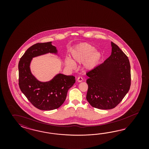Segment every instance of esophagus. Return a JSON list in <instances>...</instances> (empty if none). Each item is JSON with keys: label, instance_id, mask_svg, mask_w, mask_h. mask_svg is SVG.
Instances as JSON below:
<instances>
[{"label": "esophagus", "instance_id": "obj_1", "mask_svg": "<svg viewBox=\"0 0 149 149\" xmlns=\"http://www.w3.org/2000/svg\"><path fill=\"white\" fill-rule=\"evenodd\" d=\"M83 80V79H82V77H77V81H78L79 82H81Z\"/></svg>", "mask_w": 149, "mask_h": 149}]
</instances>
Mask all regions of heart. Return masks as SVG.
<instances>
[{
	"mask_svg": "<svg viewBox=\"0 0 149 149\" xmlns=\"http://www.w3.org/2000/svg\"><path fill=\"white\" fill-rule=\"evenodd\" d=\"M72 60L70 57L65 59V64L70 69L76 68L75 63H83V68L86 70L95 69L102 58L101 53L95 50V47L87 43L77 45L71 51Z\"/></svg>",
	"mask_w": 149,
	"mask_h": 149,
	"instance_id": "1",
	"label": "heart"
}]
</instances>
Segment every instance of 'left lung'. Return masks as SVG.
<instances>
[{
    "instance_id": "8db88e82",
    "label": "left lung",
    "mask_w": 149,
    "mask_h": 149,
    "mask_svg": "<svg viewBox=\"0 0 149 149\" xmlns=\"http://www.w3.org/2000/svg\"><path fill=\"white\" fill-rule=\"evenodd\" d=\"M111 54L104 62L87 72L86 99L95 108H114L126 95L131 86L129 59L119 47L111 42Z\"/></svg>"
}]
</instances>
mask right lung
I'll list each match as a JSON object with an SVG mask.
<instances>
[{"mask_svg": "<svg viewBox=\"0 0 149 149\" xmlns=\"http://www.w3.org/2000/svg\"><path fill=\"white\" fill-rule=\"evenodd\" d=\"M49 53L59 57L51 41L37 43L27 49L18 63L20 90L35 107L42 110L60 107L66 99L68 90L75 82L74 76L61 73L46 82L38 80L33 75L30 67L32 59Z\"/></svg>", "mask_w": 149, "mask_h": 149, "instance_id": "right-lung-1", "label": "right lung"}]
</instances>
